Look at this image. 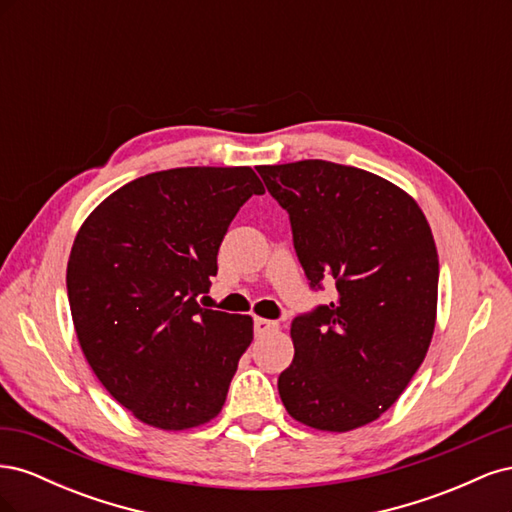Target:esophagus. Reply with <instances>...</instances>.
Returning <instances> with one entry per match:
<instances>
[{
	"label": "esophagus",
	"instance_id": "esophagus-1",
	"mask_svg": "<svg viewBox=\"0 0 512 512\" xmlns=\"http://www.w3.org/2000/svg\"><path fill=\"white\" fill-rule=\"evenodd\" d=\"M280 329V324H277L275 320H267V318H254V333L256 335H267L271 331H277Z\"/></svg>",
	"mask_w": 512,
	"mask_h": 512
}]
</instances>
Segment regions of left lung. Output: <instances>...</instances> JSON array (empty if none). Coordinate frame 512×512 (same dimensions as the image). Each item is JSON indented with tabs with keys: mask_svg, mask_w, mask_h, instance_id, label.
Masks as SVG:
<instances>
[{
	"mask_svg": "<svg viewBox=\"0 0 512 512\" xmlns=\"http://www.w3.org/2000/svg\"><path fill=\"white\" fill-rule=\"evenodd\" d=\"M292 224L312 288L337 299L292 320L294 359L277 391L318 431L374 423L425 361L438 314V250L416 200L363 168L324 160L258 166Z\"/></svg>",
	"mask_w": 512,
	"mask_h": 512,
	"instance_id": "left-lung-1",
	"label": "left lung"
}]
</instances>
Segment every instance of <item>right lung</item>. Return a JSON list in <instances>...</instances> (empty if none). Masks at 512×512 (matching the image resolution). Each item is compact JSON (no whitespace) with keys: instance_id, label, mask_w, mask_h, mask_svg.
Here are the masks:
<instances>
[{"instance_id":"add662e5","label":"right lung","mask_w":512,"mask_h":512,"mask_svg":"<svg viewBox=\"0 0 512 512\" xmlns=\"http://www.w3.org/2000/svg\"><path fill=\"white\" fill-rule=\"evenodd\" d=\"M265 194L250 166H185L106 196L76 232L66 284L76 337L104 389L164 431L222 412L252 316L196 303L237 211Z\"/></svg>"}]
</instances>
